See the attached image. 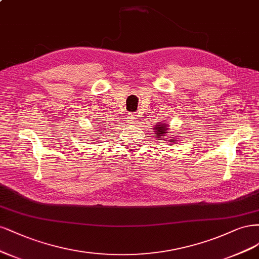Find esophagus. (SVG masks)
Returning a JSON list of instances; mask_svg holds the SVG:
<instances>
[{
  "label": "esophagus",
  "instance_id": "esophagus-1",
  "mask_svg": "<svg viewBox=\"0 0 259 259\" xmlns=\"http://www.w3.org/2000/svg\"><path fill=\"white\" fill-rule=\"evenodd\" d=\"M127 119H128L129 123H135L137 121V115L135 113H129Z\"/></svg>",
  "mask_w": 259,
  "mask_h": 259
}]
</instances>
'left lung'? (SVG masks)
<instances>
[{
	"label": "left lung",
	"instance_id": "1",
	"mask_svg": "<svg viewBox=\"0 0 259 259\" xmlns=\"http://www.w3.org/2000/svg\"><path fill=\"white\" fill-rule=\"evenodd\" d=\"M154 130H155V133L158 137V140L160 139H163L164 141H168V142H171V143H177V139L171 138V139H166V135H168V130H169V127H168V123H164V122H160V123H157V126L154 127Z\"/></svg>",
	"mask_w": 259,
	"mask_h": 259
}]
</instances>
